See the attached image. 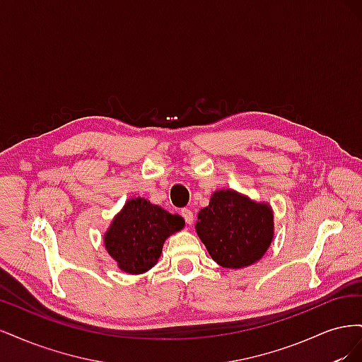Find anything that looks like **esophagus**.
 Segmentation results:
<instances>
[{"label":"esophagus","instance_id":"1","mask_svg":"<svg viewBox=\"0 0 362 362\" xmlns=\"http://www.w3.org/2000/svg\"><path fill=\"white\" fill-rule=\"evenodd\" d=\"M181 216L184 217V221L187 222L189 225L193 222V211L189 210V208H182V210H181Z\"/></svg>","mask_w":362,"mask_h":362}]
</instances>
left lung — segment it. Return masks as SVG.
Wrapping results in <instances>:
<instances>
[{
  "label": "left lung",
  "instance_id": "1",
  "mask_svg": "<svg viewBox=\"0 0 362 362\" xmlns=\"http://www.w3.org/2000/svg\"><path fill=\"white\" fill-rule=\"evenodd\" d=\"M196 233L218 266L242 269L266 254L273 238V211L235 190H217L199 211Z\"/></svg>",
  "mask_w": 362,
  "mask_h": 362
}]
</instances>
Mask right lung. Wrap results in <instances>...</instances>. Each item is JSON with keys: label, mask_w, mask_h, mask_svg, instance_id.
Returning a JSON list of instances; mask_svg holds the SVG:
<instances>
[{"label": "right lung", "mask_w": 362, "mask_h": 362, "mask_svg": "<svg viewBox=\"0 0 362 362\" xmlns=\"http://www.w3.org/2000/svg\"><path fill=\"white\" fill-rule=\"evenodd\" d=\"M184 228V218L145 198L125 202L104 235V246L120 270L145 273L157 264L166 238Z\"/></svg>", "instance_id": "obj_1"}]
</instances>
